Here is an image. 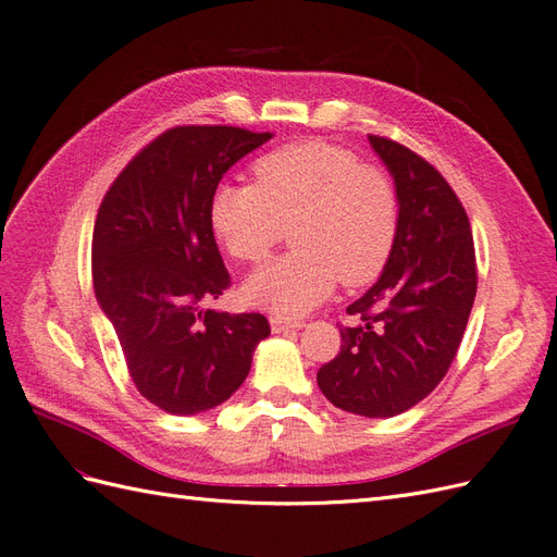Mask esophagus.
Instances as JSON below:
<instances>
[{
    "label": "esophagus",
    "instance_id": "34e87169",
    "mask_svg": "<svg viewBox=\"0 0 557 557\" xmlns=\"http://www.w3.org/2000/svg\"><path fill=\"white\" fill-rule=\"evenodd\" d=\"M269 323H272V332L281 334V332H288V330H299L305 323H299V320H290V318H269Z\"/></svg>",
    "mask_w": 557,
    "mask_h": 557
}]
</instances>
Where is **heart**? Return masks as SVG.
Here are the masks:
<instances>
[{"label":"heart","mask_w":557,"mask_h":557,"mask_svg":"<svg viewBox=\"0 0 557 557\" xmlns=\"http://www.w3.org/2000/svg\"><path fill=\"white\" fill-rule=\"evenodd\" d=\"M256 185L218 183L209 221L232 258L262 262L293 227L288 258L250 274L252 307L301 315L325 301L336 281L348 288L374 281L397 234L393 178L327 141L272 150L252 164Z\"/></svg>","instance_id":"b5f03b06"}]
</instances>
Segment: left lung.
<instances>
[{"mask_svg":"<svg viewBox=\"0 0 557 557\" xmlns=\"http://www.w3.org/2000/svg\"><path fill=\"white\" fill-rule=\"evenodd\" d=\"M399 199L383 274L346 309L342 350L318 369V387L348 413L391 418L425 399L458 352L476 297L469 218L446 178L393 139L369 134Z\"/></svg>","mask_w":557,"mask_h":557,"instance_id":"8db88e82","label":"left lung"}]
</instances>
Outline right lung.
<instances>
[{
	"label": "right lung",
	"mask_w": 557,
	"mask_h": 557,
	"mask_svg": "<svg viewBox=\"0 0 557 557\" xmlns=\"http://www.w3.org/2000/svg\"><path fill=\"white\" fill-rule=\"evenodd\" d=\"M272 137L230 125L166 129L129 160L97 211V305L137 391L166 413L193 416L230 399L272 332L262 313L205 309L230 285L211 195L234 162Z\"/></svg>",
	"instance_id": "right-lung-1"
}]
</instances>
